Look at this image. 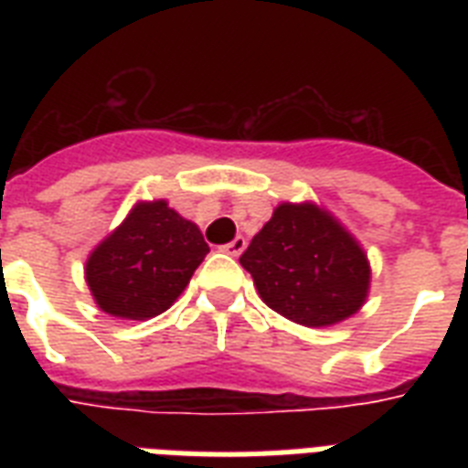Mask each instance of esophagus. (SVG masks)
I'll return each mask as SVG.
<instances>
[{
  "label": "esophagus",
  "mask_w": 468,
  "mask_h": 468,
  "mask_svg": "<svg viewBox=\"0 0 468 468\" xmlns=\"http://www.w3.org/2000/svg\"><path fill=\"white\" fill-rule=\"evenodd\" d=\"M245 248H248V240H245L242 235H238L235 240H230L228 245H223V252H228V255H233V257H240L242 250Z\"/></svg>",
  "instance_id": "1"
}]
</instances>
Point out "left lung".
Returning <instances> with one entry per match:
<instances>
[{
	"label": "left lung",
	"instance_id": "1",
	"mask_svg": "<svg viewBox=\"0 0 468 468\" xmlns=\"http://www.w3.org/2000/svg\"><path fill=\"white\" fill-rule=\"evenodd\" d=\"M262 301L306 327L355 315L369 293V260L337 218L311 204H279L242 252Z\"/></svg>",
	"mask_w": 468,
	"mask_h": 468
}]
</instances>
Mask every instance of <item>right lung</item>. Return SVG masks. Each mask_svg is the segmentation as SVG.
Wrapping results in <instances>:
<instances>
[{"label": "right lung", "instance_id": "obj_1", "mask_svg": "<svg viewBox=\"0 0 468 468\" xmlns=\"http://www.w3.org/2000/svg\"><path fill=\"white\" fill-rule=\"evenodd\" d=\"M208 245L197 223L167 201H141L91 250L84 279L113 318L148 320L167 311L204 262Z\"/></svg>", "mask_w": 468, "mask_h": 468}]
</instances>
